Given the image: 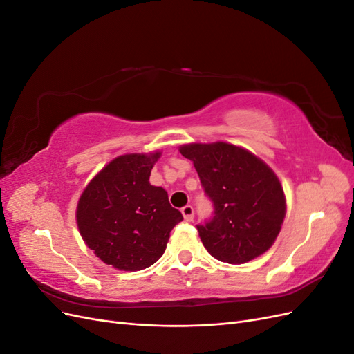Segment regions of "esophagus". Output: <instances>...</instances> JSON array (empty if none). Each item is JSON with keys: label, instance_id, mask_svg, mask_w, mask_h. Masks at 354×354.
Instances as JSON below:
<instances>
[{"label": "esophagus", "instance_id": "obj_1", "mask_svg": "<svg viewBox=\"0 0 354 354\" xmlns=\"http://www.w3.org/2000/svg\"><path fill=\"white\" fill-rule=\"evenodd\" d=\"M181 214H183V217L186 221H192L195 217V211H194V207L192 205H186L185 208H181Z\"/></svg>", "mask_w": 354, "mask_h": 354}]
</instances>
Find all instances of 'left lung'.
Returning a JSON list of instances; mask_svg holds the SVG:
<instances>
[{
    "label": "left lung",
    "mask_w": 354,
    "mask_h": 354,
    "mask_svg": "<svg viewBox=\"0 0 354 354\" xmlns=\"http://www.w3.org/2000/svg\"><path fill=\"white\" fill-rule=\"evenodd\" d=\"M198 171L214 216L196 226L207 251L223 263L243 264L264 254L281 232L285 194L273 169L226 142L180 146Z\"/></svg>",
    "instance_id": "1"
}]
</instances>
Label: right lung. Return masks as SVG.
<instances>
[{"label": "right lung", "instance_id": "add662e5", "mask_svg": "<svg viewBox=\"0 0 354 354\" xmlns=\"http://www.w3.org/2000/svg\"><path fill=\"white\" fill-rule=\"evenodd\" d=\"M160 152L115 158L84 189L77 207L81 236L118 270L137 272L162 257L169 232L183 220L162 187L149 183Z\"/></svg>", "mask_w": 354, "mask_h": 354}]
</instances>
